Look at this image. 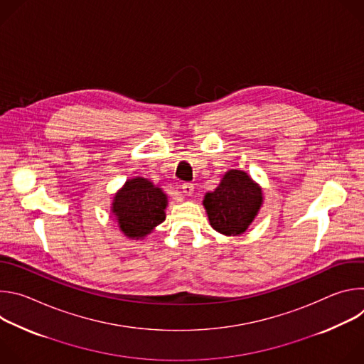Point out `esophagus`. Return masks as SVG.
<instances>
[{
	"instance_id": "obj_1",
	"label": "esophagus",
	"mask_w": 364,
	"mask_h": 364,
	"mask_svg": "<svg viewBox=\"0 0 364 364\" xmlns=\"http://www.w3.org/2000/svg\"><path fill=\"white\" fill-rule=\"evenodd\" d=\"M181 190L186 196H191L194 193V186L191 183H183L181 184Z\"/></svg>"
}]
</instances>
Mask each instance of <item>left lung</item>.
Wrapping results in <instances>:
<instances>
[{
    "label": "left lung",
    "instance_id": "obj_1",
    "mask_svg": "<svg viewBox=\"0 0 364 364\" xmlns=\"http://www.w3.org/2000/svg\"><path fill=\"white\" fill-rule=\"evenodd\" d=\"M262 201V188L247 173L229 170L215 191L205 193L203 205L216 232L225 236H239L253 222Z\"/></svg>",
    "mask_w": 364,
    "mask_h": 364
}]
</instances>
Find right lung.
<instances>
[{
    "label": "right lung",
    "mask_w": 364,
    "mask_h": 364,
    "mask_svg": "<svg viewBox=\"0 0 364 364\" xmlns=\"http://www.w3.org/2000/svg\"><path fill=\"white\" fill-rule=\"evenodd\" d=\"M167 194L144 177L128 180L114 197L112 213L121 232L142 239L166 220Z\"/></svg>",
    "instance_id": "obj_1"
}]
</instances>
